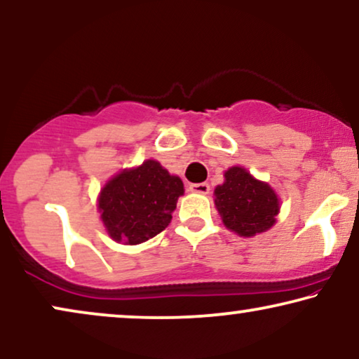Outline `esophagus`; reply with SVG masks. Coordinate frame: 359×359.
Segmentation results:
<instances>
[{
	"label": "esophagus",
	"instance_id": "obj_1",
	"mask_svg": "<svg viewBox=\"0 0 359 359\" xmlns=\"http://www.w3.org/2000/svg\"><path fill=\"white\" fill-rule=\"evenodd\" d=\"M190 192L194 194H202V195H207L210 192V185L207 182H202V184H190Z\"/></svg>",
	"mask_w": 359,
	"mask_h": 359
}]
</instances>
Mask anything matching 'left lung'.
Masks as SVG:
<instances>
[{"label": "left lung", "instance_id": "1", "mask_svg": "<svg viewBox=\"0 0 359 359\" xmlns=\"http://www.w3.org/2000/svg\"><path fill=\"white\" fill-rule=\"evenodd\" d=\"M215 207L224 226L245 238L267 231L280 208L271 185L240 165L224 172V182L215 189Z\"/></svg>", "mask_w": 359, "mask_h": 359}]
</instances>
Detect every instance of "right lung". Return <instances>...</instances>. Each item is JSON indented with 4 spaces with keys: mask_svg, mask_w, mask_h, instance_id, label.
Here are the masks:
<instances>
[{
    "mask_svg": "<svg viewBox=\"0 0 359 359\" xmlns=\"http://www.w3.org/2000/svg\"><path fill=\"white\" fill-rule=\"evenodd\" d=\"M180 195H184L180 177L147 159L108 180L100 192L98 210L114 241L140 245L169 226Z\"/></svg>",
    "mask_w": 359,
    "mask_h": 359,
    "instance_id": "add662e5",
    "label": "right lung"
}]
</instances>
